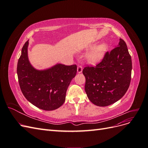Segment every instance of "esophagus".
<instances>
[{"mask_svg":"<svg viewBox=\"0 0 148 148\" xmlns=\"http://www.w3.org/2000/svg\"><path fill=\"white\" fill-rule=\"evenodd\" d=\"M82 71H83L82 66H80V65H78V67H77V72L78 73H80L82 72Z\"/></svg>","mask_w":148,"mask_h":148,"instance_id":"esophagus-1","label":"esophagus"}]
</instances>
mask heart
Listing matches in <instances>:
<instances>
[{"instance_id": "heart-1", "label": "heart", "mask_w": 148, "mask_h": 148, "mask_svg": "<svg viewBox=\"0 0 148 148\" xmlns=\"http://www.w3.org/2000/svg\"><path fill=\"white\" fill-rule=\"evenodd\" d=\"M92 46H89V48H92ZM106 46L104 44H100L94 47L92 50L89 52L86 57V59L88 63L95 64L99 62L104 57Z\"/></svg>"}]
</instances>
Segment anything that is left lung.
<instances>
[{"label": "left lung", "instance_id": "8db88e82", "mask_svg": "<svg viewBox=\"0 0 148 148\" xmlns=\"http://www.w3.org/2000/svg\"><path fill=\"white\" fill-rule=\"evenodd\" d=\"M132 69L131 56L126 43L120 38L117 47L107 52L99 64L83 70L86 78L85 92L88 99L100 107L118 101L129 88Z\"/></svg>", "mask_w": 148, "mask_h": 148}]
</instances>
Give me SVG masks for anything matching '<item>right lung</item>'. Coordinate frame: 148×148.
Wrapping results in <instances>:
<instances>
[{
	"instance_id": "add662e5",
	"label": "right lung",
	"mask_w": 148,
	"mask_h": 148,
	"mask_svg": "<svg viewBox=\"0 0 148 148\" xmlns=\"http://www.w3.org/2000/svg\"><path fill=\"white\" fill-rule=\"evenodd\" d=\"M26 41L18 61L17 75L22 93L31 104L44 110L60 107L65 101L66 90L77 71V66L57 64L45 70H37L28 59Z\"/></svg>"
}]
</instances>
